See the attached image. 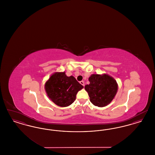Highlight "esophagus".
<instances>
[{
  "mask_svg": "<svg viewBox=\"0 0 155 155\" xmlns=\"http://www.w3.org/2000/svg\"><path fill=\"white\" fill-rule=\"evenodd\" d=\"M80 83L81 84V85H82V86H84V81H80Z\"/></svg>",
  "mask_w": 155,
  "mask_h": 155,
  "instance_id": "obj_1",
  "label": "esophagus"
}]
</instances>
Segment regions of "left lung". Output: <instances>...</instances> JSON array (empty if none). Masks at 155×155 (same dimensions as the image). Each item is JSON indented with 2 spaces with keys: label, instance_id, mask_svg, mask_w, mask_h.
I'll use <instances>...</instances> for the list:
<instances>
[{
  "label": "left lung",
  "instance_id": "obj_1",
  "mask_svg": "<svg viewBox=\"0 0 155 155\" xmlns=\"http://www.w3.org/2000/svg\"><path fill=\"white\" fill-rule=\"evenodd\" d=\"M90 84L85 86L90 101L94 105L102 107L110 103L116 96L118 84L114 78L107 74H92Z\"/></svg>",
  "mask_w": 155,
  "mask_h": 155
}]
</instances>
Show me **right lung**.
<instances>
[{"label": "right lung", "instance_id": "1", "mask_svg": "<svg viewBox=\"0 0 155 155\" xmlns=\"http://www.w3.org/2000/svg\"><path fill=\"white\" fill-rule=\"evenodd\" d=\"M83 88L73 76L67 77L64 71L53 73L45 84L49 98L60 107H67L73 103L77 94Z\"/></svg>", "mask_w": 155, "mask_h": 155}]
</instances>
